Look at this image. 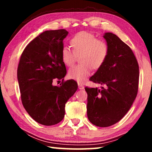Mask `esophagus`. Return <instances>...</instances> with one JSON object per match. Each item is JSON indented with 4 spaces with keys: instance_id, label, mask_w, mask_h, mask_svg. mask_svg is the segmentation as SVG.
Wrapping results in <instances>:
<instances>
[{
    "instance_id": "obj_1",
    "label": "esophagus",
    "mask_w": 152,
    "mask_h": 152,
    "mask_svg": "<svg viewBox=\"0 0 152 152\" xmlns=\"http://www.w3.org/2000/svg\"><path fill=\"white\" fill-rule=\"evenodd\" d=\"M78 88L80 90H83L84 88L83 84H79L78 83Z\"/></svg>"
}]
</instances>
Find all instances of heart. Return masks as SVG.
Instances as JSON below:
<instances>
[{"label": "heart", "mask_w": 152, "mask_h": 152, "mask_svg": "<svg viewBox=\"0 0 152 152\" xmlns=\"http://www.w3.org/2000/svg\"><path fill=\"white\" fill-rule=\"evenodd\" d=\"M70 43L73 51L68 47L61 49V61L66 66L71 67L75 63L76 56H80L81 64L71 68L68 76L78 83H83L91 74L92 68L97 70L103 65L109 54V48L104 41L86 31L76 33Z\"/></svg>", "instance_id": "heart-1"}]
</instances>
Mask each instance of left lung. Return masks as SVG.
I'll return each mask as SVG.
<instances>
[{
    "label": "left lung",
    "mask_w": 152,
    "mask_h": 152,
    "mask_svg": "<svg viewBox=\"0 0 152 152\" xmlns=\"http://www.w3.org/2000/svg\"><path fill=\"white\" fill-rule=\"evenodd\" d=\"M109 54L105 62L90 80L104 85L86 87L87 116L101 127L119 122L130 109L138 91L139 65L129 46L112 33H105Z\"/></svg>",
    "instance_id": "left-lung-1"
}]
</instances>
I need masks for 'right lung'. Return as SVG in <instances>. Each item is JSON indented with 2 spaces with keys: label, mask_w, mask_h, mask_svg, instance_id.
<instances>
[{
  "label": "right lung",
  "mask_w": 152,
  "mask_h": 152,
  "mask_svg": "<svg viewBox=\"0 0 152 152\" xmlns=\"http://www.w3.org/2000/svg\"><path fill=\"white\" fill-rule=\"evenodd\" d=\"M65 29L41 33L23 51L17 68V79L23 105L31 117L40 124L60 123L65 115V105L75 93L78 84L74 80L64 81L66 74L61 61ZM62 79L60 86L52 84Z\"/></svg>",
  "instance_id": "right-lung-1"
}]
</instances>
